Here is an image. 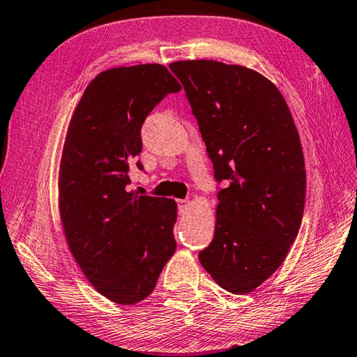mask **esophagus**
<instances>
[{
    "label": "esophagus",
    "mask_w": 357,
    "mask_h": 357,
    "mask_svg": "<svg viewBox=\"0 0 357 357\" xmlns=\"http://www.w3.org/2000/svg\"><path fill=\"white\" fill-rule=\"evenodd\" d=\"M178 206H179V213L183 214V213H185L187 209H189L190 202L189 200H178Z\"/></svg>",
    "instance_id": "1"
}]
</instances>
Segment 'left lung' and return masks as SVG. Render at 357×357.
<instances>
[{"label": "left lung", "instance_id": "1", "mask_svg": "<svg viewBox=\"0 0 357 357\" xmlns=\"http://www.w3.org/2000/svg\"><path fill=\"white\" fill-rule=\"evenodd\" d=\"M200 126L217 181L214 238L198 259L217 285L249 294L269 279L298 236L305 165L282 93L239 64L192 59L170 64Z\"/></svg>", "mask_w": 357, "mask_h": 357}]
</instances>
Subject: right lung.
Instances as JSON below:
<instances>
[{
    "label": "right lung",
    "instance_id": "right-lung-1",
    "mask_svg": "<svg viewBox=\"0 0 357 357\" xmlns=\"http://www.w3.org/2000/svg\"><path fill=\"white\" fill-rule=\"evenodd\" d=\"M179 89L162 64L107 69L84 89L66 132L58 176L64 236L84 277L114 304L148 298L176 250V202L126 187L144 118Z\"/></svg>",
    "mask_w": 357,
    "mask_h": 357
}]
</instances>
